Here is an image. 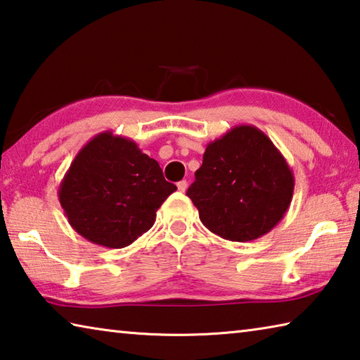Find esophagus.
I'll use <instances>...</instances> for the list:
<instances>
[{
    "mask_svg": "<svg viewBox=\"0 0 360 360\" xmlns=\"http://www.w3.org/2000/svg\"><path fill=\"white\" fill-rule=\"evenodd\" d=\"M178 191H179V192H186V191H187V181L178 182Z\"/></svg>",
    "mask_w": 360,
    "mask_h": 360,
    "instance_id": "34e87169",
    "label": "esophagus"
}]
</instances>
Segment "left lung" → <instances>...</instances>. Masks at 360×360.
<instances>
[{
    "label": "left lung",
    "mask_w": 360,
    "mask_h": 360,
    "mask_svg": "<svg viewBox=\"0 0 360 360\" xmlns=\"http://www.w3.org/2000/svg\"><path fill=\"white\" fill-rule=\"evenodd\" d=\"M294 184V173L271 139L257 127L236 125L206 146L187 195L206 229L245 243L278 225Z\"/></svg>",
    "instance_id": "1"
}]
</instances>
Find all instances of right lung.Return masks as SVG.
<instances>
[{"mask_svg":"<svg viewBox=\"0 0 360 360\" xmlns=\"http://www.w3.org/2000/svg\"><path fill=\"white\" fill-rule=\"evenodd\" d=\"M176 191L158 162L129 138L103 131L77 152L58 187L68 222L95 245L120 249L155 222V212Z\"/></svg>","mask_w":360,"mask_h":360,"instance_id":"obj_1","label":"right lung"}]
</instances>
